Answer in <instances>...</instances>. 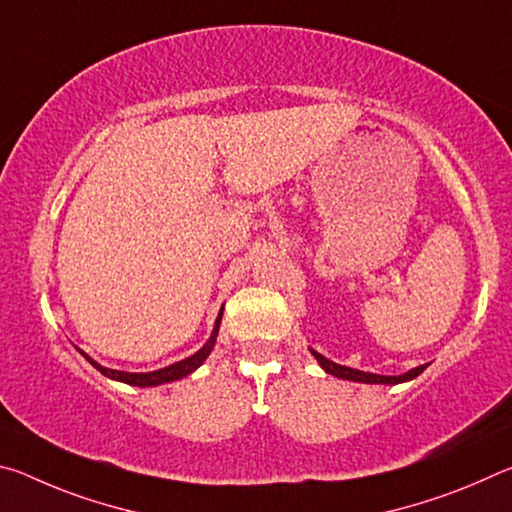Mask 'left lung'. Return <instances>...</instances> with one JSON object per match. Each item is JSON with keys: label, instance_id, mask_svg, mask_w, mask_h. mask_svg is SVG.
Wrapping results in <instances>:
<instances>
[{"label": "left lung", "instance_id": "1", "mask_svg": "<svg viewBox=\"0 0 512 512\" xmlns=\"http://www.w3.org/2000/svg\"><path fill=\"white\" fill-rule=\"evenodd\" d=\"M311 352H314V350H311ZM314 357L318 359L320 366H323L329 372V375L341 377V379H350V381H363V384H400V381L415 379L424 368H427V366H418V368H413L409 372H404V375H400V377H388V375H375V372H363V370H354V368H348V366H339V363L325 359L323 354H318V352H314Z\"/></svg>", "mask_w": 512, "mask_h": 512}]
</instances>
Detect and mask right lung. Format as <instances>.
Wrapping results in <instances>:
<instances>
[{"label": "right lung", "mask_w": 512, "mask_h": 512, "mask_svg": "<svg viewBox=\"0 0 512 512\" xmlns=\"http://www.w3.org/2000/svg\"><path fill=\"white\" fill-rule=\"evenodd\" d=\"M219 323H221V314L216 318V325H214V332L210 336V341H207L201 350L192 357H187L178 363H171V366L162 368V370H153V372H121V370H110V368H103L99 366L97 361H92L88 354L83 352V357L88 359L94 368H97L101 375H106L110 379H117V381H124V384H131V386H158V384H167V381H176V379H183L187 377L189 372H194L201 363L207 359V354L212 352L214 348V341H216V332H219Z\"/></svg>", "instance_id": "add662e5"}]
</instances>
